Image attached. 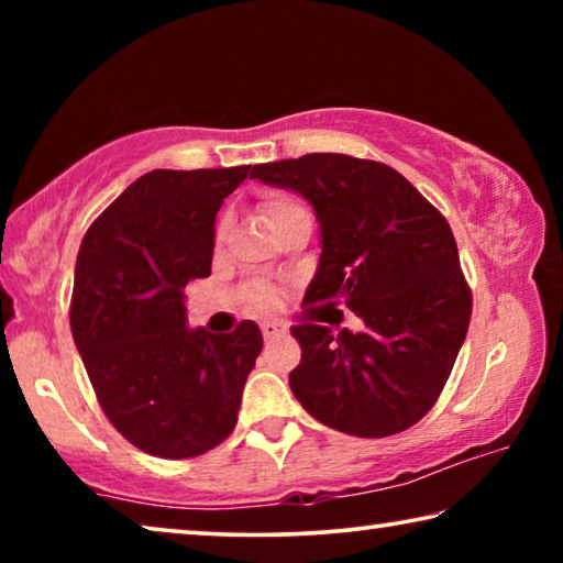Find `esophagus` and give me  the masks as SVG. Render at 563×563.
I'll use <instances>...</instances> for the list:
<instances>
[{
  "instance_id": "obj_1",
  "label": "esophagus",
  "mask_w": 563,
  "mask_h": 563,
  "mask_svg": "<svg viewBox=\"0 0 563 563\" xmlns=\"http://www.w3.org/2000/svg\"><path fill=\"white\" fill-rule=\"evenodd\" d=\"M261 330H263V338L265 340H273V338H280V335H285V332H288V328L285 325H280V322H261Z\"/></svg>"
}]
</instances>
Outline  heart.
Returning <instances> with one entry per match:
<instances>
[{"label": "heart", "mask_w": 563, "mask_h": 563, "mask_svg": "<svg viewBox=\"0 0 563 563\" xmlns=\"http://www.w3.org/2000/svg\"><path fill=\"white\" fill-rule=\"evenodd\" d=\"M298 211H305V208L300 203L290 201V198H283V196H273L263 203V216H265V221H268V225H275L278 221H283V218H288ZM223 235H225V223L218 225V238H223Z\"/></svg>", "instance_id": "b5f03b06"}]
</instances>
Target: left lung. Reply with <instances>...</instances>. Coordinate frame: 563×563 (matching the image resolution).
<instances>
[{"label":"left lung","instance_id":"obj_1","mask_svg":"<svg viewBox=\"0 0 563 563\" xmlns=\"http://www.w3.org/2000/svg\"><path fill=\"white\" fill-rule=\"evenodd\" d=\"M251 178L300 194L320 223L308 305H345L362 332L332 335L325 316L292 328L298 402L332 430L389 437L430 412L472 318V292L444 216L377 161L308 154L253 166ZM316 312V310H312Z\"/></svg>","mask_w":563,"mask_h":563}]
</instances>
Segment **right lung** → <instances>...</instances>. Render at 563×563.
Segmentation results:
<instances>
[{
  "label": "right lung",
  "mask_w": 563,
  "mask_h": 563,
  "mask_svg": "<svg viewBox=\"0 0 563 563\" xmlns=\"http://www.w3.org/2000/svg\"><path fill=\"white\" fill-rule=\"evenodd\" d=\"M251 166L141 176L84 235L71 335L93 393L126 440L188 460L233 432L263 350L253 320L228 335L186 325V285L211 275L216 213Z\"/></svg>",
  "instance_id": "right-lung-1"
}]
</instances>
